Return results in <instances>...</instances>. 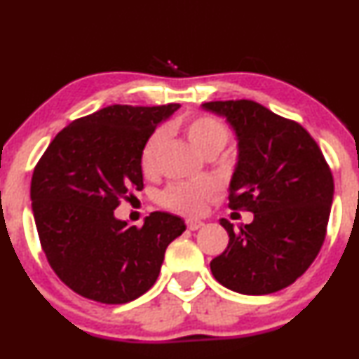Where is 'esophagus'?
I'll return each instance as SVG.
<instances>
[{
    "label": "esophagus",
    "mask_w": 359,
    "mask_h": 359,
    "mask_svg": "<svg viewBox=\"0 0 359 359\" xmlns=\"http://www.w3.org/2000/svg\"><path fill=\"white\" fill-rule=\"evenodd\" d=\"M185 226H187L189 231H197V229H201L204 226V222L198 221V219H189L187 222H185Z\"/></svg>",
    "instance_id": "esophagus-1"
}]
</instances>
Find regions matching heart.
<instances>
[{
    "instance_id": "1",
    "label": "heart",
    "mask_w": 359,
    "mask_h": 359,
    "mask_svg": "<svg viewBox=\"0 0 359 359\" xmlns=\"http://www.w3.org/2000/svg\"><path fill=\"white\" fill-rule=\"evenodd\" d=\"M180 127L191 144L202 154L214 157L229 142V128L221 118L214 115L198 114L184 118ZM162 130H155L145 138L138 154V165L142 174L152 177L157 174L158 154L163 144ZM214 187L209 182H179L168 185L162 192L161 202L175 212L194 215L204 210L207 201L214 197Z\"/></svg>"
}]
</instances>
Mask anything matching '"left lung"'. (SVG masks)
I'll return each instance as SVG.
<instances>
[{
  "instance_id": "obj_1",
  "label": "left lung",
  "mask_w": 359,
  "mask_h": 359,
  "mask_svg": "<svg viewBox=\"0 0 359 359\" xmlns=\"http://www.w3.org/2000/svg\"><path fill=\"white\" fill-rule=\"evenodd\" d=\"M202 107L234 127L239 161L229 207L254 214V221L239 229L221 219L229 244L210 261V271L241 294L280 291L306 273L325 243L334 194L331 168L304 127L261 103L226 100Z\"/></svg>"
}]
</instances>
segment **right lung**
<instances>
[{
	"instance_id": "add662e5",
	"label": "right lung",
	"mask_w": 359,
	"mask_h": 359,
	"mask_svg": "<svg viewBox=\"0 0 359 359\" xmlns=\"http://www.w3.org/2000/svg\"><path fill=\"white\" fill-rule=\"evenodd\" d=\"M110 105L58 132L32 177V209L43 252L76 294L103 304L137 299L158 278L167 245L185 231L177 215L152 212L142 227L114 210L144 189L138 154L179 109Z\"/></svg>"
}]
</instances>
